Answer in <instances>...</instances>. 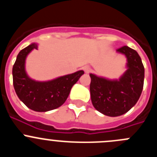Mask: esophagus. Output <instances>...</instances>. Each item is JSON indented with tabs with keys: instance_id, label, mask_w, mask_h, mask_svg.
<instances>
[{
	"instance_id": "1",
	"label": "esophagus",
	"mask_w": 157,
	"mask_h": 157,
	"mask_svg": "<svg viewBox=\"0 0 157 157\" xmlns=\"http://www.w3.org/2000/svg\"><path fill=\"white\" fill-rule=\"evenodd\" d=\"M83 70H84V71H85L86 73H90L91 71V68H90V67L85 66L84 67H83Z\"/></svg>"
}]
</instances>
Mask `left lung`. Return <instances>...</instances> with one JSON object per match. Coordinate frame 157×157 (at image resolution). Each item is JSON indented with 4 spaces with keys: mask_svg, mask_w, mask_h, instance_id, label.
<instances>
[{
    "mask_svg": "<svg viewBox=\"0 0 157 157\" xmlns=\"http://www.w3.org/2000/svg\"><path fill=\"white\" fill-rule=\"evenodd\" d=\"M127 59V70L119 80H109L90 74L91 101L98 112L108 116L125 114L139 99L144 85L145 68L134 49L123 46L116 49Z\"/></svg>",
    "mask_w": 157,
    "mask_h": 157,
    "instance_id": "left-lung-1",
    "label": "left lung"
}]
</instances>
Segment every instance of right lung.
<instances>
[{"label":"right lung","instance_id":"obj_1","mask_svg":"<svg viewBox=\"0 0 157 157\" xmlns=\"http://www.w3.org/2000/svg\"><path fill=\"white\" fill-rule=\"evenodd\" d=\"M33 49H37L35 43L22 49L18 54L12 67L15 91L20 101L35 112H47L57 109L66 101L71 87L84 71H78L48 82L34 81L25 71V59Z\"/></svg>","mask_w":157,"mask_h":157}]
</instances>
